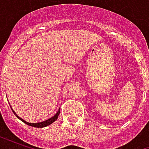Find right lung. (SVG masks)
<instances>
[{"instance_id": "1", "label": "right lung", "mask_w": 149, "mask_h": 149, "mask_svg": "<svg viewBox=\"0 0 149 149\" xmlns=\"http://www.w3.org/2000/svg\"><path fill=\"white\" fill-rule=\"evenodd\" d=\"M13 113L15 114V116L17 117L18 119H20L21 121H23L24 123V124H26V125H29V126H33V127H35V128H44V127H46V126H48V125H51V124H52L53 122L56 121V120L58 118V116L59 114H60V109H59V110L57 111V112L56 113L55 115L53 116L52 117H51V118L48 119V120H45V121H42V122H38V123H29V122L25 121V120H24L23 119L21 118L20 116H18L17 115V113L13 110Z\"/></svg>"}]
</instances>
